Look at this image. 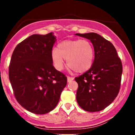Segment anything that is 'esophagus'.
Returning a JSON list of instances; mask_svg holds the SVG:
<instances>
[{
    "label": "esophagus",
    "instance_id": "esophagus-1",
    "mask_svg": "<svg viewBox=\"0 0 135 135\" xmlns=\"http://www.w3.org/2000/svg\"><path fill=\"white\" fill-rule=\"evenodd\" d=\"M74 80V78L73 77H70V76H68L67 77V81L68 82H70L71 81Z\"/></svg>",
    "mask_w": 135,
    "mask_h": 135
}]
</instances>
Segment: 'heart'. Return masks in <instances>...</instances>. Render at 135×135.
I'll use <instances>...</instances> for the list:
<instances>
[{"instance_id":"obj_1","label":"heart","mask_w":135,"mask_h":135,"mask_svg":"<svg viewBox=\"0 0 135 135\" xmlns=\"http://www.w3.org/2000/svg\"><path fill=\"white\" fill-rule=\"evenodd\" d=\"M93 45L88 40H65L60 42L57 49L51 53L52 62L55 69L61 70L65 61L66 65L76 73H81L90 69L94 59Z\"/></svg>"}]
</instances>
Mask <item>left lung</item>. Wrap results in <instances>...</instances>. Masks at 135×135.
I'll return each mask as SVG.
<instances>
[{"instance_id":"8db88e82","label":"left lung","mask_w":135,"mask_h":135,"mask_svg":"<svg viewBox=\"0 0 135 135\" xmlns=\"http://www.w3.org/2000/svg\"><path fill=\"white\" fill-rule=\"evenodd\" d=\"M93 44L95 59L91 67L75 78L78 84V104L85 111L99 112L110 105L119 91L123 68L114 45L95 32L76 34Z\"/></svg>"}]
</instances>
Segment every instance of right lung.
Wrapping results in <instances>:
<instances>
[{
	"label": "right lung",
	"instance_id": "1",
	"mask_svg": "<svg viewBox=\"0 0 135 135\" xmlns=\"http://www.w3.org/2000/svg\"><path fill=\"white\" fill-rule=\"evenodd\" d=\"M52 32L33 35L17 45L9 65V80L19 104L36 114L55 108L67 78L53 66Z\"/></svg>",
	"mask_w": 135,
	"mask_h": 135
}]
</instances>
